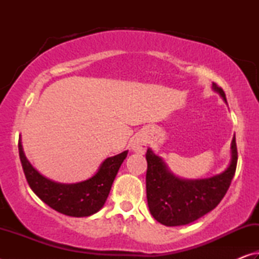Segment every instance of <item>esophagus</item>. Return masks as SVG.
I'll return each instance as SVG.
<instances>
[{
  "label": "esophagus",
  "instance_id": "1",
  "mask_svg": "<svg viewBox=\"0 0 259 259\" xmlns=\"http://www.w3.org/2000/svg\"><path fill=\"white\" fill-rule=\"evenodd\" d=\"M131 148H133V151L136 153H140V154H143V153L146 152V140L144 139L143 137H135L133 139V142H131Z\"/></svg>",
  "mask_w": 259,
  "mask_h": 259
}]
</instances>
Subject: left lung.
I'll list each match as a JSON object with an SVG mask.
<instances>
[{"instance_id": "1", "label": "left lung", "mask_w": 259, "mask_h": 259, "mask_svg": "<svg viewBox=\"0 0 259 259\" xmlns=\"http://www.w3.org/2000/svg\"><path fill=\"white\" fill-rule=\"evenodd\" d=\"M212 89L227 103L224 90ZM231 162L225 171L204 179H182L170 171L164 161L151 148L146 153V195L152 216L165 226L186 225L211 211L224 198L238 163L235 135L231 144Z\"/></svg>"}]
</instances>
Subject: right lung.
Returning <instances> with one entry per match:
<instances>
[{"label": "right lung", "mask_w": 259, "mask_h": 259, "mask_svg": "<svg viewBox=\"0 0 259 259\" xmlns=\"http://www.w3.org/2000/svg\"><path fill=\"white\" fill-rule=\"evenodd\" d=\"M19 157L32 191L56 211L71 217H88L98 212L106 202L112 184L128 151L107 157L93 177L75 184L52 182L37 171L25 156L19 138Z\"/></svg>", "instance_id": "obj_1"}]
</instances>
